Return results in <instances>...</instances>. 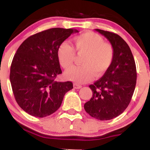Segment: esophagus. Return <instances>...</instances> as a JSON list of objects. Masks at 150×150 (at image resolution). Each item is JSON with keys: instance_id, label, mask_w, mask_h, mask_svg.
Listing matches in <instances>:
<instances>
[{"instance_id": "1", "label": "esophagus", "mask_w": 150, "mask_h": 150, "mask_svg": "<svg viewBox=\"0 0 150 150\" xmlns=\"http://www.w3.org/2000/svg\"><path fill=\"white\" fill-rule=\"evenodd\" d=\"M73 87L75 89H80L81 87H82V85H78V84H76V83H74L73 84Z\"/></svg>"}]
</instances>
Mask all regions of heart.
I'll return each instance as SVG.
<instances>
[{
    "mask_svg": "<svg viewBox=\"0 0 150 150\" xmlns=\"http://www.w3.org/2000/svg\"><path fill=\"white\" fill-rule=\"evenodd\" d=\"M73 47L69 43L63 42L58 49V58L64 69L72 66L75 52L84 55L81 58V66L73 67L65 73L68 80L77 83H85L93 77L102 76L109 69L114 58V49L109 43L98 34L87 32L76 36L73 39Z\"/></svg>",
    "mask_w": 150,
    "mask_h": 150,
    "instance_id": "heart-1",
    "label": "heart"
}]
</instances>
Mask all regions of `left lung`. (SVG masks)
I'll use <instances>...</instances> for the list:
<instances>
[{
    "label": "left lung",
    "instance_id": "8db88e82",
    "mask_svg": "<svg viewBox=\"0 0 150 150\" xmlns=\"http://www.w3.org/2000/svg\"><path fill=\"white\" fill-rule=\"evenodd\" d=\"M96 31L111 43L114 58L102 77L89 86L92 97L84 108L93 118L107 120L119 116L128 107L135 88L137 71L131 50L119 35L99 29Z\"/></svg>",
    "mask_w": 150,
    "mask_h": 150
}]
</instances>
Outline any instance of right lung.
Wrapping results in <instances>:
<instances>
[{
    "mask_svg": "<svg viewBox=\"0 0 150 150\" xmlns=\"http://www.w3.org/2000/svg\"><path fill=\"white\" fill-rule=\"evenodd\" d=\"M73 29L52 28L25 39L13 57L10 80L15 100L28 114L43 118L59 108L73 82H57L62 73L58 58L59 46Z\"/></svg>",
    "mask_w": 150,
    "mask_h": 150,
    "instance_id": "right-lung-1",
    "label": "right lung"
}]
</instances>
